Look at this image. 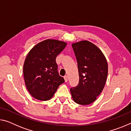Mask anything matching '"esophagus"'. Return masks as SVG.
Returning a JSON list of instances; mask_svg holds the SVG:
<instances>
[{
    "label": "esophagus",
    "instance_id": "obj_1",
    "mask_svg": "<svg viewBox=\"0 0 131 131\" xmlns=\"http://www.w3.org/2000/svg\"><path fill=\"white\" fill-rule=\"evenodd\" d=\"M64 79H65V82H67L68 81V76L67 75H66V76H64Z\"/></svg>",
    "mask_w": 131,
    "mask_h": 131
}]
</instances>
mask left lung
Returning a JSON list of instances; mask_svg holds the SVG:
<instances>
[{"mask_svg": "<svg viewBox=\"0 0 131 131\" xmlns=\"http://www.w3.org/2000/svg\"><path fill=\"white\" fill-rule=\"evenodd\" d=\"M77 62L79 82L70 88L75 102L87 105L96 100L105 87L108 74L106 59L98 47L84 40L72 44Z\"/></svg>", "mask_w": 131, "mask_h": 131, "instance_id": "8db88e82", "label": "left lung"}]
</instances>
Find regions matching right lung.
I'll list each match as a JSON object with an SVG mask.
<instances>
[{"instance_id":"add662e5","label":"right lung","mask_w":131,"mask_h":131,"mask_svg":"<svg viewBox=\"0 0 131 131\" xmlns=\"http://www.w3.org/2000/svg\"><path fill=\"white\" fill-rule=\"evenodd\" d=\"M66 46L65 42L47 39L29 52L24 64V77L28 91L35 99L49 100L65 82L58 72L56 58Z\"/></svg>"}]
</instances>
